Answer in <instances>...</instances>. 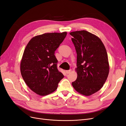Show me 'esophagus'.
<instances>
[{"label":"esophagus","mask_w":126,"mask_h":126,"mask_svg":"<svg viewBox=\"0 0 126 126\" xmlns=\"http://www.w3.org/2000/svg\"><path fill=\"white\" fill-rule=\"evenodd\" d=\"M71 72V70H67V71H66V73L67 74H69Z\"/></svg>","instance_id":"34e87169"}]
</instances>
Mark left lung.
Returning a JSON list of instances; mask_svg holds the SVG:
<instances>
[{
  "label": "left lung",
  "mask_w": 126,
  "mask_h": 126,
  "mask_svg": "<svg viewBox=\"0 0 126 126\" xmlns=\"http://www.w3.org/2000/svg\"><path fill=\"white\" fill-rule=\"evenodd\" d=\"M77 53V79L72 86L80 94L90 96L100 90L109 74L108 55L100 39L85 30L70 33Z\"/></svg>",
  "instance_id": "obj_1"
}]
</instances>
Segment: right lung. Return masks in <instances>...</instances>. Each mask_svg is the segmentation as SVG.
<instances>
[{"instance_id":"1","label":"right lung","mask_w":126,"mask_h":126,"mask_svg":"<svg viewBox=\"0 0 126 126\" xmlns=\"http://www.w3.org/2000/svg\"><path fill=\"white\" fill-rule=\"evenodd\" d=\"M62 33L35 36L28 43L20 64V71L27 86L39 95L54 92L64 75L58 69L55 51L66 37Z\"/></svg>"}]
</instances>
